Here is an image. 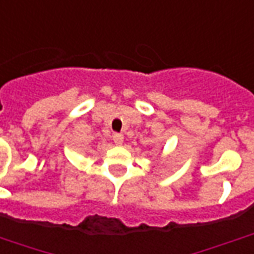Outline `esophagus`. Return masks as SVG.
Masks as SVG:
<instances>
[{
	"label": "esophagus",
	"instance_id": "esophagus-1",
	"mask_svg": "<svg viewBox=\"0 0 254 254\" xmlns=\"http://www.w3.org/2000/svg\"><path fill=\"white\" fill-rule=\"evenodd\" d=\"M113 140H114V143L117 145H121L124 143V134H121V133H114L113 134Z\"/></svg>",
	"mask_w": 254,
	"mask_h": 254
}]
</instances>
